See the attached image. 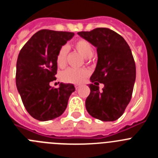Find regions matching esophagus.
Instances as JSON below:
<instances>
[{
  "label": "esophagus",
  "mask_w": 158,
  "mask_h": 158,
  "mask_svg": "<svg viewBox=\"0 0 158 158\" xmlns=\"http://www.w3.org/2000/svg\"><path fill=\"white\" fill-rule=\"evenodd\" d=\"M79 88H80V86L75 85V89H79Z\"/></svg>",
  "instance_id": "esophagus-1"
}]
</instances>
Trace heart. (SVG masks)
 Masks as SVG:
<instances>
[{"label": "heart", "instance_id": "obj_1", "mask_svg": "<svg viewBox=\"0 0 158 158\" xmlns=\"http://www.w3.org/2000/svg\"><path fill=\"white\" fill-rule=\"evenodd\" d=\"M73 47L85 58H89L93 56V47L88 40L80 39L74 42ZM68 48L62 47L60 48L56 56L57 65L60 68H63L66 63V55ZM89 75V72L86 69H73L69 68L62 73V79L63 81L72 84H81Z\"/></svg>", "mask_w": 158, "mask_h": 158}]
</instances>
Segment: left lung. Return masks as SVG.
<instances>
[{
  "mask_svg": "<svg viewBox=\"0 0 158 158\" xmlns=\"http://www.w3.org/2000/svg\"><path fill=\"white\" fill-rule=\"evenodd\" d=\"M81 37L96 47L98 60L89 85L85 100L89 115L101 121H115L123 114L131 101L136 78V67L131 48L114 31L98 27L80 31ZM104 84L101 91L98 82Z\"/></svg>",
  "mask_w": 158,
  "mask_h": 158,
  "instance_id": "obj_1",
  "label": "left lung"
}]
</instances>
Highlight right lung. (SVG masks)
<instances>
[{
  "mask_svg": "<svg viewBox=\"0 0 158 158\" xmlns=\"http://www.w3.org/2000/svg\"><path fill=\"white\" fill-rule=\"evenodd\" d=\"M74 33L40 30L31 36L20 50L16 62V83L27 112L37 120L47 121L65 111L75 88L72 84L50 85L56 80V56L60 48Z\"/></svg>",
  "mask_w": 158,
  "mask_h": 158,
  "instance_id": "add662e5",
  "label": "right lung"
}]
</instances>
